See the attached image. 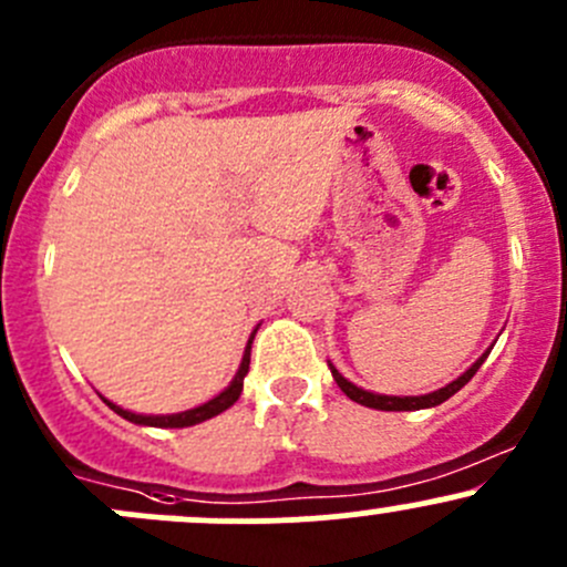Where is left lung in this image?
<instances>
[{
    "mask_svg": "<svg viewBox=\"0 0 567 567\" xmlns=\"http://www.w3.org/2000/svg\"><path fill=\"white\" fill-rule=\"evenodd\" d=\"M488 353L491 351H485L483 357H480L477 362H474L472 368L466 370V373L458 375V379L453 381V384L442 386V390H436V392H431V394H416V398H394V394H375V392H368V390H359L357 384H351V381L342 379V375L337 373L334 364H329V368H331V375H334L337 386H340V390L346 392L351 400H357V403L368 405V409H379V411H416V409H433V405H439V403H444V400H447V398H453V394L458 392L461 386H466L468 381H472V375L477 373L480 364L485 362V357H488Z\"/></svg>",
    "mask_w": 567,
    "mask_h": 567,
    "instance_id": "8db88e82",
    "label": "left lung"
}]
</instances>
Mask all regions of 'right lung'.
<instances>
[{
	"label": "right lung",
	"instance_id": "obj_1",
	"mask_svg": "<svg viewBox=\"0 0 567 567\" xmlns=\"http://www.w3.org/2000/svg\"><path fill=\"white\" fill-rule=\"evenodd\" d=\"M257 329L251 331L249 342H247V351H244V359H241V368H238L236 379L230 381V386H227L225 392L216 394L214 400H208V403L197 405V409H188V411H181V414H134V411L128 409H120V405H114L112 400L104 398V403L109 405L112 411H117L123 420L134 422V425H151V427H188V425H197V422H205L210 420V416L221 414V411L230 409L233 403H236L238 398H241V390H244V375L249 373V353H251V340H255Z\"/></svg>",
	"mask_w": 567,
	"mask_h": 567
}]
</instances>
